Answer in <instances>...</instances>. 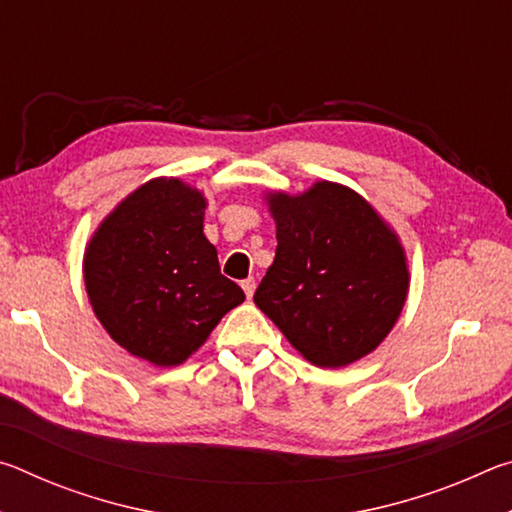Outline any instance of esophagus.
Listing matches in <instances>:
<instances>
[{
  "label": "esophagus",
  "mask_w": 512,
  "mask_h": 512,
  "mask_svg": "<svg viewBox=\"0 0 512 512\" xmlns=\"http://www.w3.org/2000/svg\"><path fill=\"white\" fill-rule=\"evenodd\" d=\"M241 289H244V293H246V298H248V300L253 298V293H255V277H248V280L241 282Z\"/></svg>",
  "instance_id": "obj_1"
}]
</instances>
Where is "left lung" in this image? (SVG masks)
Masks as SVG:
<instances>
[{"mask_svg": "<svg viewBox=\"0 0 512 512\" xmlns=\"http://www.w3.org/2000/svg\"><path fill=\"white\" fill-rule=\"evenodd\" d=\"M275 259L255 305L302 357L341 368L391 332L409 291L395 232L352 189L316 183L302 196L271 194Z\"/></svg>", "mask_w": 512, "mask_h": 512, "instance_id": "8db88e82", "label": "left lung"}]
</instances>
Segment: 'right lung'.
Returning <instances> with one entry per match:
<instances>
[{"label": "right lung", "mask_w": 512, "mask_h": 512, "mask_svg": "<svg viewBox=\"0 0 512 512\" xmlns=\"http://www.w3.org/2000/svg\"><path fill=\"white\" fill-rule=\"evenodd\" d=\"M205 198L178 178H158L99 225L83 262L85 289L106 332L155 366L196 352L244 291L221 275L203 235Z\"/></svg>", "instance_id": "right-lung-1"}]
</instances>
